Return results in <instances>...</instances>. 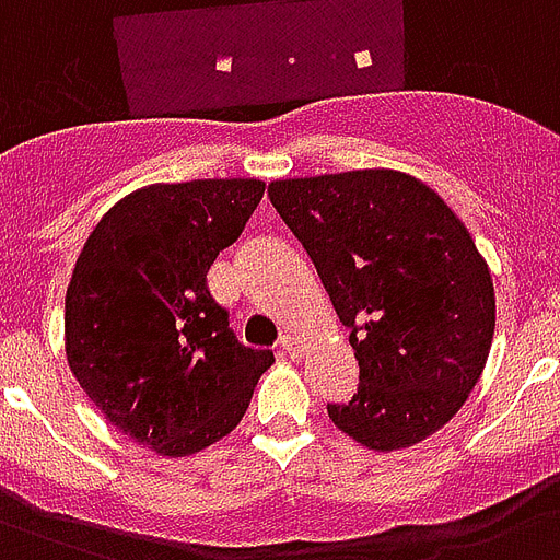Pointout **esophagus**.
<instances>
[{
    "instance_id": "obj_1",
    "label": "esophagus",
    "mask_w": 560,
    "mask_h": 560,
    "mask_svg": "<svg viewBox=\"0 0 560 560\" xmlns=\"http://www.w3.org/2000/svg\"><path fill=\"white\" fill-rule=\"evenodd\" d=\"M279 349H281V354H288V358H302V349H305V346H302V340H299V337H293V334H281V340H279Z\"/></svg>"
}]
</instances>
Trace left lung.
Instances as JSON below:
<instances>
[{
  "mask_svg": "<svg viewBox=\"0 0 560 560\" xmlns=\"http://www.w3.org/2000/svg\"><path fill=\"white\" fill-rule=\"evenodd\" d=\"M360 366L328 418L369 451H400L442 430L486 369L494 284L451 206L421 179L366 168L270 183Z\"/></svg>",
  "mask_w": 560,
  "mask_h": 560,
  "instance_id": "left-lung-1",
  "label": "left lung"
}]
</instances>
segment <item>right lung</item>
<instances>
[{
    "instance_id": "obj_1",
    "label": "right lung",
    "mask_w": 560,
    "mask_h": 560,
    "mask_svg": "<svg viewBox=\"0 0 560 560\" xmlns=\"http://www.w3.org/2000/svg\"><path fill=\"white\" fill-rule=\"evenodd\" d=\"M261 179L156 183L86 237L66 290V358L109 424L160 456L232 433L272 351L246 349L206 276L244 232Z\"/></svg>"
}]
</instances>
